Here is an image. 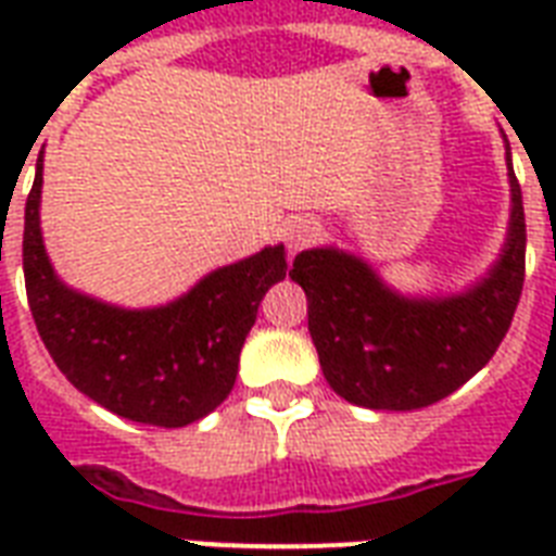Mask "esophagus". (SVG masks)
<instances>
[{
	"mask_svg": "<svg viewBox=\"0 0 556 556\" xmlns=\"http://www.w3.org/2000/svg\"><path fill=\"white\" fill-rule=\"evenodd\" d=\"M282 236H286L288 251L296 253L303 251V248H308V244L320 236V227H317V222H312V218H294V222H288Z\"/></svg>",
	"mask_w": 556,
	"mask_h": 556,
	"instance_id": "34e87169",
	"label": "esophagus"
}]
</instances>
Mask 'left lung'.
I'll return each instance as SVG.
<instances>
[{
	"label": "left lung",
	"instance_id": "obj_1",
	"mask_svg": "<svg viewBox=\"0 0 556 556\" xmlns=\"http://www.w3.org/2000/svg\"><path fill=\"white\" fill-rule=\"evenodd\" d=\"M508 242L465 294L401 296L352 253H296L291 279L308 296V331L329 387L366 409H421L473 378L500 349L526 282V210L510 167Z\"/></svg>",
	"mask_w": 556,
	"mask_h": 556
}]
</instances>
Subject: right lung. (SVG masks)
<instances>
[{"label":"right lung","instance_id":"right-lung-1","mask_svg":"<svg viewBox=\"0 0 556 556\" xmlns=\"http://www.w3.org/2000/svg\"><path fill=\"white\" fill-rule=\"evenodd\" d=\"M42 152L25 201L22 270L37 331L56 369L109 413L152 427H187L236 383L239 352L265 291L286 279V248L225 265L176 303L129 312L60 282L39 230Z\"/></svg>","mask_w":556,"mask_h":556}]
</instances>
